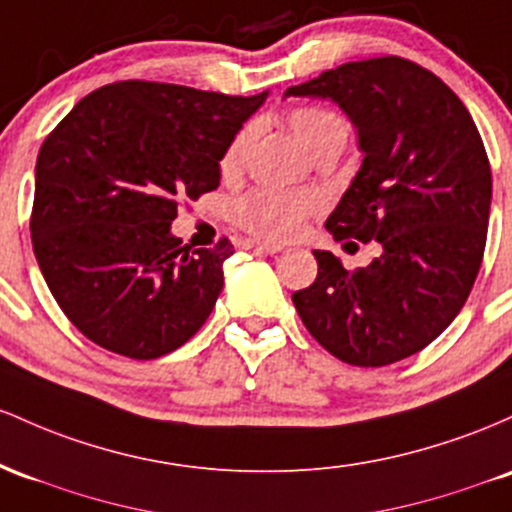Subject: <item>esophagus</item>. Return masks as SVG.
<instances>
[{
    "label": "esophagus",
    "instance_id": "34e87169",
    "mask_svg": "<svg viewBox=\"0 0 512 512\" xmlns=\"http://www.w3.org/2000/svg\"><path fill=\"white\" fill-rule=\"evenodd\" d=\"M244 249H251V251H258V254H280L283 251V246L280 244H273V241H256V239H246L244 241Z\"/></svg>",
    "mask_w": 512,
    "mask_h": 512
}]
</instances>
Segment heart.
<instances>
[{
	"instance_id": "obj_1",
	"label": "heart",
	"mask_w": 512,
	"mask_h": 512,
	"mask_svg": "<svg viewBox=\"0 0 512 512\" xmlns=\"http://www.w3.org/2000/svg\"><path fill=\"white\" fill-rule=\"evenodd\" d=\"M285 123L314 159L324 157V154H341L343 147L348 145V120L326 106H295L292 111H287ZM256 135V123L241 125L234 132L220 157L222 176L232 179L244 171ZM312 212H317V200L312 195L268 191V188L241 195L234 203L237 225L263 239L295 237Z\"/></svg>"
}]
</instances>
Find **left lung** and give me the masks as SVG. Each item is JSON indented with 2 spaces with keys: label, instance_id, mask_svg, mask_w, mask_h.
I'll use <instances>...</instances> for the list:
<instances>
[{
  "label": "left lung",
  "instance_id": "left-lung-1",
  "mask_svg": "<svg viewBox=\"0 0 512 512\" xmlns=\"http://www.w3.org/2000/svg\"><path fill=\"white\" fill-rule=\"evenodd\" d=\"M285 96L336 101L363 166L326 220L336 241H380L367 268L314 251L317 280L292 295L307 331L348 365L382 367L440 336L472 292L491 212V164L467 106L396 55L346 62Z\"/></svg>",
  "mask_w": 512,
  "mask_h": 512
}]
</instances>
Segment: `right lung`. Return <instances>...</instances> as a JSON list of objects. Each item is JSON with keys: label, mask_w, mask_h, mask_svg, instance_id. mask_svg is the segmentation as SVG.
<instances>
[{"label": "right lung", "mask_w": 512, "mask_h": 512, "mask_svg": "<svg viewBox=\"0 0 512 512\" xmlns=\"http://www.w3.org/2000/svg\"><path fill=\"white\" fill-rule=\"evenodd\" d=\"M164 82L106 84L45 137L36 162L33 254L67 319L132 360L181 348L210 317L234 254L171 234L179 200L220 186V157L266 101Z\"/></svg>", "instance_id": "obj_1"}]
</instances>
